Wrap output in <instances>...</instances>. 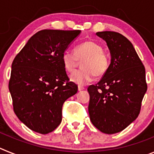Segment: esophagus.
Returning a JSON list of instances; mask_svg holds the SVG:
<instances>
[{
	"label": "esophagus",
	"mask_w": 154,
	"mask_h": 154,
	"mask_svg": "<svg viewBox=\"0 0 154 154\" xmlns=\"http://www.w3.org/2000/svg\"><path fill=\"white\" fill-rule=\"evenodd\" d=\"M84 89H85V88H84V87H82V86H80V85H79V86H78V90H79V91H82V90H83Z\"/></svg>",
	"instance_id": "esophagus-1"
}]
</instances>
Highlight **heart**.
Wrapping results in <instances>:
<instances>
[{
	"instance_id": "1",
	"label": "heart",
	"mask_w": 154,
	"mask_h": 154,
	"mask_svg": "<svg viewBox=\"0 0 154 154\" xmlns=\"http://www.w3.org/2000/svg\"><path fill=\"white\" fill-rule=\"evenodd\" d=\"M82 62L83 69L75 71L70 75V81L79 85H85L95 78L102 76L108 69L109 61L103 52V48L94 41H86L76 46L75 52L65 50L62 55V62L68 72H72L79 63Z\"/></svg>"
}]
</instances>
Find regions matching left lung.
<instances>
[{
    "label": "left lung",
    "instance_id": "1",
    "mask_svg": "<svg viewBox=\"0 0 154 154\" xmlns=\"http://www.w3.org/2000/svg\"><path fill=\"white\" fill-rule=\"evenodd\" d=\"M96 35L106 42L111 62L96 85L88 88L92 124L107 134L126 129L138 116L147 90L145 68L131 42L115 31Z\"/></svg>",
    "mask_w": 154,
    "mask_h": 154
}]
</instances>
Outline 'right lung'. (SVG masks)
Segmentation results:
<instances>
[{
  "mask_svg": "<svg viewBox=\"0 0 154 154\" xmlns=\"http://www.w3.org/2000/svg\"><path fill=\"white\" fill-rule=\"evenodd\" d=\"M79 30H42L28 41L11 65L9 91L16 116L30 130L42 134L62 122V109L78 86L69 82L62 53Z\"/></svg>",
  "mask_w": 154,
  "mask_h": 154,
  "instance_id": "add662e5",
  "label": "right lung"
}]
</instances>
